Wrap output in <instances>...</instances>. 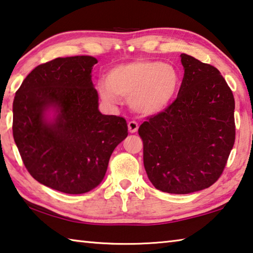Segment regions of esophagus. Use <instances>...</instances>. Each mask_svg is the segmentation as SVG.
Masks as SVG:
<instances>
[{
    "label": "esophagus",
    "mask_w": 253,
    "mask_h": 253,
    "mask_svg": "<svg viewBox=\"0 0 253 253\" xmlns=\"http://www.w3.org/2000/svg\"><path fill=\"white\" fill-rule=\"evenodd\" d=\"M127 129H129L130 133H135V132L139 129L138 123H136L135 121H130L129 123H127Z\"/></svg>",
    "instance_id": "1"
}]
</instances>
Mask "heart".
Masks as SVG:
<instances>
[{
  "label": "heart",
  "instance_id": "b5f03b06",
  "mask_svg": "<svg viewBox=\"0 0 253 253\" xmlns=\"http://www.w3.org/2000/svg\"><path fill=\"white\" fill-rule=\"evenodd\" d=\"M180 84L179 72L173 66L140 59L111 68L97 90L106 104L115 105L119 97L126 98L136 113L155 115L171 104Z\"/></svg>",
  "mask_w": 253,
  "mask_h": 253
}]
</instances>
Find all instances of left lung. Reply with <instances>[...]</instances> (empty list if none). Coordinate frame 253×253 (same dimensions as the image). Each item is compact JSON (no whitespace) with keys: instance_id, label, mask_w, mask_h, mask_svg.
<instances>
[{"instance_id":"8db88e82","label":"left lung","mask_w":253,"mask_h":253,"mask_svg":"<svg viewBox=\"0 0 253 253\" xmlns=\"http://www.w3.org/2000/svg\"><path fill=\"white\" fill-rule=\"evenodd\" d=\"M177 98L139 127L149 180L169 194L209 188L224 170L235 140L234 97L214 66L181 53Z\"/></svg>"}]
</instances>
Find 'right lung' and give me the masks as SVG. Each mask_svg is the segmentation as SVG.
I'll use <instances>...</instances> for the list:
<instances>
[{
    "mask_svg": "<svg viewBox=\"0 0 253 253\" xmlns=\"http://www.w3.org/2000/svg\"><path fill=\"white\" fill-rule=\"evenodd\" d=\"M97 59L74 56L41 64L16 90L13 138L30 175L47 187L84 194L105 176L112 152L127 135L126 121L98 111L92 82ZM56 111L52 120L46 112Z\"/></svg>",
    "mask_w": 253,
    "mask_h": 253,
    "instance_id": "right-lung-1",
    "label": "right lung"
}]
</instances>
